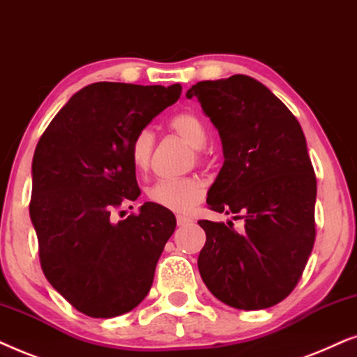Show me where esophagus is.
<instances>
[{
	"instance_id": "obj_1",
	"label": "esophagus",
	"mask_w": 357,
	"mask_h": 357,
	"mask_svg": "<svg viewBox=\"0 0 357 357\" xmlns=\"http://www.w3.org/2000/svg\"><path fill=\"white\" fill-rule=\"evenodd\" d=\"M176 222H178L179 227H184V225H189V223L192 222V218L186 217V215H178L176 217Z\"/></svg>"
}]
</instances>
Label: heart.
I'll use <instances>...</instances> for the list:
<instances>
[{"label":"heart","mask_w":357,"mask_h":357,"mask_svg":"<svg viewBox=\"0 0 357 357\" xmlns=\"http://www.w3.org/2000/svg\"><path fill=\"white\" fill-rule=\"evenodd\" d=\"M169 129L196 149V158L202 160L201 149L207 144V129L197 114L184 111L169 119ZM155 149V135L150 129H142L130 142V161L137 171L150 168ZM150 202L168 211L188 212L204 197V183L197 176L158 179L146 189Z\"/></svg>","instance_id":"obj_1"}]
</instances>
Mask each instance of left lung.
I'll return each mask as SVG.
<instances>
[{
  "mask_svg": "<svg viewBox=\"0 0 357 357\" xmlns=\"http://www.w3.org/2000/svg\"><path fill=\"white\" fill-rule=\"evenodd\" d=\"M197 98L220 135L223 166L208 208L234 222L199 220L206 245L197 266L208 291L227 305L261 310L301 281L315 243L317 178L302 127L281 99L246 75L199 82Z\"/></svg>",
  "mask_w": 357,
  "mask_h": 357,
  "instance_id": "obj_1",
  "label": "left lung"
}]
</instances>
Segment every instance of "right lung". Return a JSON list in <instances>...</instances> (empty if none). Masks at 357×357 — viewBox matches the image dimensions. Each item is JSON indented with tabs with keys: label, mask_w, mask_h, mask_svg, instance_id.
<instances>
[{
	"label": "right lung",
	"mask_w": 357,
	"mask_h": 357,
	"mask_svg": "<svg viewBox=\"0 0 357 357\" xmlns=\"http://www.w3.org/2000/svg\"><path fill=\"white\" fill-rule=\"evenodd\" d=\"M181 84L93 83L52 119L32 160L29 213L47 281L93 318L130 312L153 284L176 218L145 202L139 213H112L140 196L130 142L178 101Z\"/></svg>",
	"instance_id": "1"
}]
</instances>
